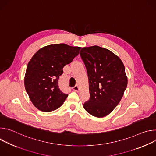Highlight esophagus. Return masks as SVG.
<instances>
[{
    "label": "esophagus",
    "mask_w": 156,
    "mask_h": 156,
    "mask_svg": "<svg viewBox=\"0 0 156 156\" xmlns=\"http://www.w3.org/2000/svg\"><path fill=\"white\" fill-rule=\"evenodd\" d=\"M73 90L75 91H76V92H78L79 90H80V87H79V86H78V85H76V86H75L73 87Z\"/></svg>",
    "instance_id": "obj_1"
}]
</instances>
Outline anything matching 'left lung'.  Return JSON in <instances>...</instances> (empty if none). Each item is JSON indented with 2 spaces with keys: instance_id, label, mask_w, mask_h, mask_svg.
<instances>
[{
  "instance_id": "1",
  "label": "left lung",
  "mask_w": 156,
  "mask_h": 156,
  "mask_svg": "<svg viewBox=\"0 0 156 156\" xmlns=\"http://www.w3.org/2000/svg\"><path fill=\"white\" fill-rule=\"evenodd\" d=\"M89 80L90 98L83 107L91 115H108L121 101L127 86V76L121 59L110 51L94 46L80 52Z\"/></svg>"
}]
</instances>
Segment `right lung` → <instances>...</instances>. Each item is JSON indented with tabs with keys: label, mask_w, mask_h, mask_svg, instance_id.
I'll list each match as a JSON object with an SVG mask.
<instances>
[{
	"label": "right lung",
	"mask_w": 156,
	"mask_h": 156,
	"mask_svg": "<svg viewBox=\"0 0 156 156\" xmlns=\"http://www.w3.org/2000/svg\"><path fill=\"white\" fill-rule=\"evenodd\" d=\"M80 47L65 44H51L37 51L28 62L25 87L33 105L42 112H48L59 108L67 94L58 87V78L63 68L76 57Z\"/></svg>",
	"instance_id": "obj_1"
}]
</instances>
